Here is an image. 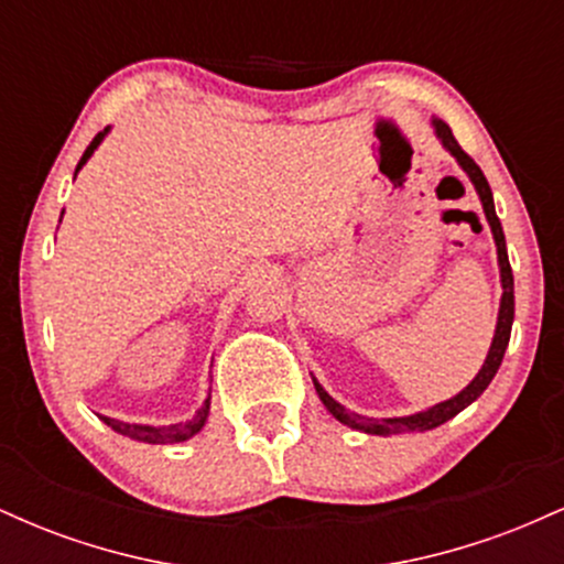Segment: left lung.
<instances>
[{"label":"left lung","mask_w":564,"mask_h":564,"mask_svg":"<svg viewBox=\"0 0 564 564\" xmlns=\"http://www.w3.org/2000/svg\"><path fill=\"white\" fill-rule=\"evenodd\" d=\"M432 127H435L437 140L443 142L445 151H448L451 156L458 161V166H462V170L467 172V177L471 180V185H475L477 196H480V200H482V212H485V217H488L490 232H494L496 251H498V270H501V289H503V294H501V307H498L496 334H494V341H490L488 358H485L480 373H477V377L471 379L469 384L464 387L462 392L453 394L451 400H443V403L426 408V411L411 413V416H394V419L360 416V413L347 411L345 405L336 403L332 394H328V392L323 390V387L318 384V379H313L315 392H318V398L323 400V405L328 408V413H332L336 422L352 426V430L366 432V435H400V432H426V430H435V426L445 424V422H448V419L456 416V413H462L464 408L475 403V400L480 398V394H482L485 390H488V384H490V381H494V377H496L498 366H501L503 352H507L509 336H511V323H514V278H511V264H509V254H507V238H503V228H501V223H498V217H496L494 193H490L488 180H485V174H482L480 166L475 164V159L467 156V153L462 151V145H458L456 138H453L451 127L445 124V121L432 119Z\"/></svg>","instance_id":"left-lung-1"}]
</instances>
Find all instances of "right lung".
<instances>
[{
  "mask_svg": "<svg viewBox=\"0 0 564 564\" xmlns=\"http://www.w3.org/2000/svg\"><path fill=\"white\" fill-rule=\"evenodd\" d=\"M108 134V127L102 129V132L95 134V140L89 142V148L84 151V156L79 161V166H76V172L82 170L84 164H87L89 156L95 153V148L100 145L102 138ZM209 400H204V405L198 408L196 416L187 419V422H180V424H170V426H151V424H127V422H119V419H111V416H100L102 422L111 426L113 432H119V435L124 437H132V440H140V443H153V445H166V443H183V440H191L193 435H198L200 430H204L206 419H209Z\"/></svg>",
  "mask_w": 564,
  "mask_h": 564,
  "instance_id": "obj_1",
  "label": "right lung"
}]
</instances>
